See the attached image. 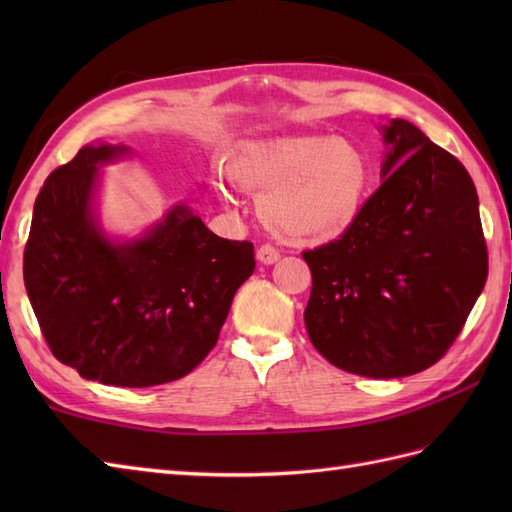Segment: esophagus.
Here are the masks:
<instances>
[{
	"mask_svg": "<svg viewBox=\"0 0 512 512\" xmlns=\"http://www.w3.org/2000/svg\"><path fill=\"white\" fill-rule=\"evenodd\" d=\"M257 262L259 264H266V266H270V264H275L277 259H279V250L275 248V246H270V244H264V246H259L257 248Z\"/></svg>",
	"mask_w": 512,
	"mask_h": 512,
	"instance_id": "1",
	"label": "esophagus"
}]
</instances>
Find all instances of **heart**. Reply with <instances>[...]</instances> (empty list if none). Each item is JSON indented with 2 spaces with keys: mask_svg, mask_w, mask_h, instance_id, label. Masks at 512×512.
Segmentation results:
<instances>
[{
  "mask_svg": "<svg viewBox=\"0 0 512 512\" xmlns=\"http://www.w3.org/2000/svg\"><path fill=\"white\" fill-rule=\"evenodd\" d=\"M228 176L259 198V217L281 237L321 242L361 213L372 169L361 147L332 136H286L242 149Z\"/></svg>",
  "mask_w": 512,
  "mask_h": 512,
  "instance_id": "heart-1",
  "label": "heart"
}]
</instances>
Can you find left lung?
I'll list each match as a JSON object with an SVG mask.
<instances>
[{
	"label": "left lung",
	"mask_w": 512,
	"mask_h": 512,
	"mask_svg": "<svg viewBox=\"0 0 512 512\" xmlns=\"http://www.w3.org/2000/svg\"><path fill=\"white\" fill-rule=\"evenodd\" d=\"M374 191L347 231L303 250L312 273L303 312L317 352L367 378L438 363L488 277L475 184L462 162L394 118Z\"/></svg>",
	"instance_id": "left-lung-1"
}]
</instances>
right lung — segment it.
Wrapping results in <instances>:
<instances>
[{
    "label": "right lung",
    "instance_id": "add662e5",
    "mask_svg": "<svg viewBox=\"0 0 512 512\" xmlns=\"http://www.w3.org/2000/svg\"><path fill=\"white\" fill-rule=\"evenodd\" d=\"M123 154L83 147L50 173L32 211L24 284L57 361L103 385L154 387L213 350L255 255L182 204L143 237L107 239L92 213L96 165Z\"/></svg>",
    "mask_w": 512,
    "mask_h": 512
}]
</instances>
